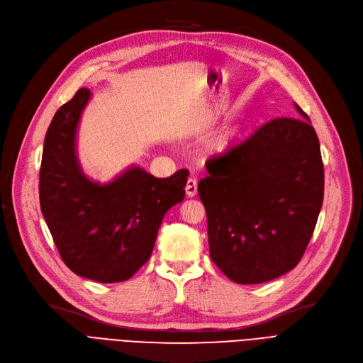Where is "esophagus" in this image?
<instances>
[{
	"label": "esophagus",
	"mask_w": 363,
	"mask_h": 363,
	"mask_svg": "<svg viewBox=\"0 0 363 363\" xmlns=\"http://www.w3.org/2000/svg\"><path fill=\"white\" fill-rule=\"evenodd\" d=\"M185 191H186L188 197H196L197 196V181L194 178H189L186 181Z\"/></svg>",
	"instance_id": "34e87169"
}]
</instances>
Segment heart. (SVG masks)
I'll return each instance as SVG.
<instances>
[{"instance_id": "obj_1", "label": "heart", "mask_w": 363, "mask_h": 363, "mask_svg": "<svg viewBox=\"0 0 363 363\" xmlns=\"http://www.w3.org/2000/svg\"><path fill=\"white\" fill-rule=\"evenodd\" d=\"M234 140H235V132H228V133H225L223 137H220V138L216 141V144H215V151H216V152H225V151H228V150L231 148Z\"/></svg>"}]
</instances>
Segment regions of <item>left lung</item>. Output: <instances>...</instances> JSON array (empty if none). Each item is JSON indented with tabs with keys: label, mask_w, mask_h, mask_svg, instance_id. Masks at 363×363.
<instances>
[{
	"label": "left lung",
	"mask_w": 363,
	"mask_h": 363,
	"mask_svg": "<svg viewBox=\"0 0 363 363\" xmlns=\"http://www.w3.org/2000/svg\"><path fill=\"white\" fill-rule=\"evenodd\" d=\"M277 118L207 162L199 182L211 257L237 284H260L296 268L323 200L319 140L308 114Z\"/></svg>",
	"instance_id": "obj_1"
}]
</instances>
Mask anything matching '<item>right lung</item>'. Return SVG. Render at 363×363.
I'll use <instances>...</instances> for the list:
<instances>
[{
    "mask_svg": "<svg viewBox=\"0 0 363 363\" xmlns=\"http://www.w3.org/2000/svg\"><path fill=\"white\" fill-rule=\"evenodd\" d=\"M89 99V89H79L50 123L40 170L41 211L72 272L122 282L150 259L166 212L185 197L188 170L155 178L132 166L111 182L91 181L76 156V130Z\"/></svg>",
    "mask_w": 363,
    "mask_h": 363,
    "instance_id": "right-lung-1",
    "label": "right lung"
}]
</instances>
